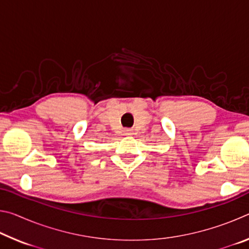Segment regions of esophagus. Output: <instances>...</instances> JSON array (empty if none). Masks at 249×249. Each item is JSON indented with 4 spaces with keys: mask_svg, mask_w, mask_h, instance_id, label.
<instances>
[{
    "mask_svg": "<svg viewBox=\"0 0 249 249\" xmlns=\"http://www.w3.org/2000/svg\"><path fill=\"white\" fill-rule=\"evenodd\" d=\"M125 135H132V130H130V129H126V130H125Z\"/></svg>",
    "mask_w": 249,
    "mask_h": 249,
    "instance_id": "34e87169",
    "label": "esophagus"
}]
</instances>
